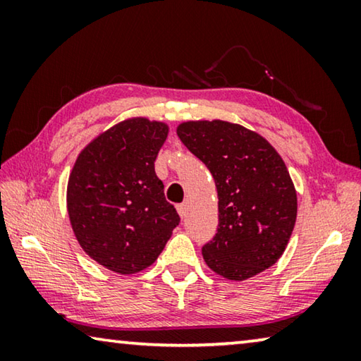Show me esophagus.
<instances>
[{
  "label": "esophagus",
  "mask_w": 361,
  "mask_h": 361,
  "mask_svg": "<svg viewBox=\"0 0 361 361\" xmlns=\"http://www.w3.org/2000/svg\"><path fill=\"white\" fill-rule=\"evenodd\" d=\"M176 210H178V213H180V216H181V218H185V216H186V213H188V204H186V202L178 204V205H176Z\"/></svg>",
  "instance_id": "obj_1"
}]
</instances>
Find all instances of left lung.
Listing matches in <instances>:
<instances>
[{
  "label": "left lung",
  "mask_w": 361,
  "mask_h": 361,
  "mask_svg": "<svg viewBox=\"0 0 361 361\" xmlns=\"http://www.w3.org/2000/svg\"><path fill=\"white\" fill-rule=\"evenodd\" d=\"M218 191V229L202 247L212 271L245 280L276 264L296 223L288 170L267 140L226 121H189L176 129Z\"/></svg>",
  "instance_id": "8db88e82"
}]
</instances>
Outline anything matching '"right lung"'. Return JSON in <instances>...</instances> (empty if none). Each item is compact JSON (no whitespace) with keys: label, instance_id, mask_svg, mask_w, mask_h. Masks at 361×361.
I'll use <instances>...</instances> for the list:
<instances>
[{"label":"right lung","instance_id":"obj_1","mask_svg":"<svg viewBox=\"0 0 361 361\" xmlns=\"http://www.w3.org/2000/svg\"><path fill=\"white\" fill-rule=\"evenodd\" d=\"M167 133L164 122L122 121L85 146L71 170L66 205L73 232L109 271L127 276L151 266L180 223L154 170Z\"/></svg>","mask_w":361,"mask_h":361}]
</instances>
